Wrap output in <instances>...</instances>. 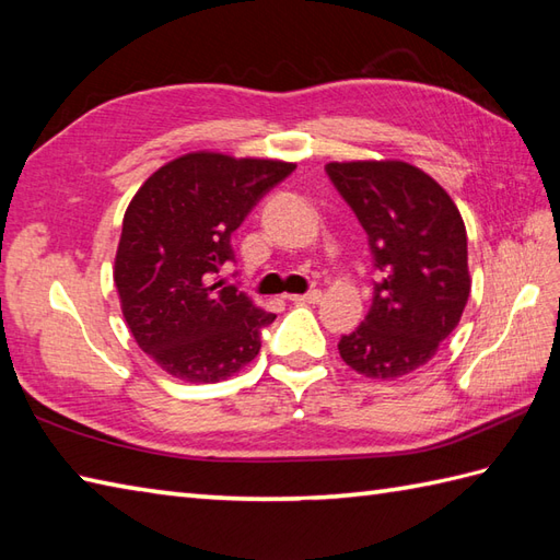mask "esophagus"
<instances>
[{"label": "esophagus", "mask_w": 560, "mask_h": 560, "mask_svg": "<svg viewBox=\"0 0 560 560\" xmlns=\"http://www.w3.org/2000/svg\"><path fill=\"white\" fill-rule=\"evenodd\" d=\"M319 299H323V293H319V291H307V293H293V295H289V301H293V303H319Z\"/></svg>", "instance_id": "34e87169"}]
</instances>
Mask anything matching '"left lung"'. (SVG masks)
Masks as SVG:
<instances>
[{
    "mask_svg": "<svg viewBox=\"0 0 560 560\" xmlns=\"http://www.w3.org/2000/svg\"><path fill=\"white\" fill-rule=\"evenodd\" d=\"M327 175L359 217L380 271L371 311L341 337L339 355L373 380L409 375L455 331L469 299L462 213L404 161H331Z\"/></svg>",
    "mask_w": 560,
    "mask_h": 560,
    "instance_id": "1",
    "label": "left lung"
}]
</instances>
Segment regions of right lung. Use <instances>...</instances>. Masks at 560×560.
Wrapping results in <instances>:
<instances>
[{"label":"right lung","instance_id":"obj_1","mask_svg":"<svg viewBox=\"0 0 560 560\" xmlns=\"http://www.w3.org/2000/svg\"><path fill=\"white\" fill-rule=\"evenodd\" d=\"M295 163L192 151L153 173L122 219L113 279L139 349L185 383H221L259 353L273 323L235 287L231 235Z\"/></svg>","mask_w":560,"mask_h":560}]
</instances>
